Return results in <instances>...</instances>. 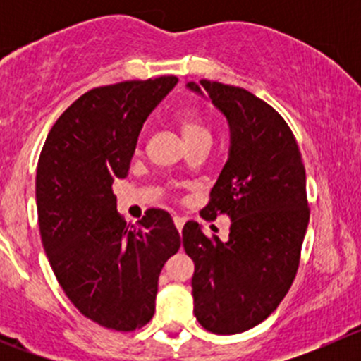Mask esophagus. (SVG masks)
<instances>
[{"label": "esophagus", "mask_w": 361, "mask_h": 361, "mask_svg": "<svg viewBox=\"0 0 361 361\" xmlns=\"http://www.w3.org/2000/svg\"><path fill=\"white\" fill-rule=\"evenodd\" d=\"M173 221H174V225H176L178 231L181 232V228H183V225H185V218H181V216H174V218H173Z\"/></svg>", "instance_id": "1"}]
</instances>
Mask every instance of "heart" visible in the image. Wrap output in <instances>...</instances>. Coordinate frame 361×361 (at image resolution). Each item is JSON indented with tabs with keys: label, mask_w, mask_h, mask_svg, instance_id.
Wrapping results in <instances>:
<instances>
[{
	"label": "heart",
	"mask_w": 361,
	"mask_h": 361,
	"mask_svg": "<svg viewBox=\"0 0 361 361\" xmlns=\"http://www.w3.org/2000/svg\"><path fill=\"white\" fill-rule=\"evenodd\" d=\"M180 123V130H181V136H183L185 143H190V141L195 140H202V137H209L211 140V134L209 129L206 127V123L202 122L201 116L194 111H188L183 113L178 120Z\"/></svg>",
	"instance_id": "b5f03b06"
}]
</instances>
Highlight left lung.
<instances>
[{
  "label": "left lung",
  "instance_id": "obj_1",
  "mask_svg": "<svg viewBox=\"0 0 361 361\" xmlns=\"http://www.w3.org/2000/svg\"><path fill=\"white\" fill-rule=\"evenodd\" d=\"M187 89L207 93L231 133L227 162L201 211L231 216L228 239L206 238L197 221L181 232L195 264L194 314L209 332L234 336L269 318L292 286L309 224L305 169L288 123L260 97L207 80Z\"/></svg>",
  "mask_w": 361,
  "mask_h": 361
}]
</instances>
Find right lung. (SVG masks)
Listing matches in <instances>:
<instances>
[{
    "label": "right lung",
    "mask_w": 361,
    "mask_h": 361,
    "mask_svg": "<svg viewBox=\"0 0 361 361\" xmlns=\"http://www.w3.org/2000/svg\"><path fill=\"white\" fill-rule=\"evenodd\" d=\"M176 76L97 87L80 96L47 136L36 169L43 248L61 288L97 325L141 329L155 312L159 276L180 250L164 209L140 225L116 213L111 185L129 174L143 123Z\"/></svg>",
    "instance_id": "1"
}]
</instances>
